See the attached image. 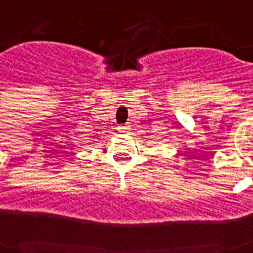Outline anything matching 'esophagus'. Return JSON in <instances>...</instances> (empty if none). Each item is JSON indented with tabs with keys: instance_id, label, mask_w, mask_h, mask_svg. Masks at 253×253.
Listing matches in <instances>:
<instances>
[{
	"instance_id": "esophagus-1",
	"label": "esophagus",
	"mask_w": 253,
	"mask_h": 253,
	"mask_svg": "<svg viewBox=\"0 0 253 253\" xmlns=\"http://www.w3.org/2000/svg\"><path fill=\"white\" fill-rule=\"evenodd\" d=\"M118 128L121 132H127V131L130 130V126H128V125H125V126H119Z\"/></svg>"
}]
</instances>
